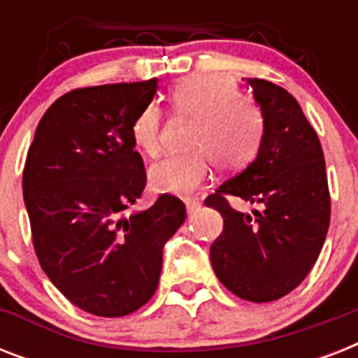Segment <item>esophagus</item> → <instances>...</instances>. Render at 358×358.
I'll return each mask as SVG.
<instances>
[{
  "label": "esophagus",
  "instance_id": "34e87169",
  "mask_svg": "<svg viewBox=\"0 0 358 358\" xmlns=\"http://www.w3.org/2000/svg\"><path fill=\"white\" fill-rule=\"evenodd\" d=\"M185 208H187V213L193 215V213L201 210V202L196 201V199H185Z\"/></svg>",
  "mask_w": 358,
  "mask_h": 358
}]
</instances>
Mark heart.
<instances>
[{"instance_id": "obj_1", "label": "heart", "mask_w": 358, "mask_h": 358, "mask_svg": "<svg viewBox=\"0 0 358 358\" xmlns=\"http://www.w3.org/2000/svg\"><path fill=\"white\" fill-rule=\"evenodd\" d=\"M238 85L217 74H193L171 89V109L196 120L189 139L191 154L167 157L150 171L152 187L159 193L187 195L210 174V159L221 171H238L250 163L266 135V115L252 98L239 96ZM163 113L150 103L131 126L135 146L146 156L163 150Z\"/></svg>"}]
</instances>
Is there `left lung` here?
<instances>
[{
  "label": "left lung",
  "instance_id": "1",
  "mask_svg": "<svg viewBox=\"0 0 358 358\" xmlns=\"http://www.w3.org/2000/svg\"><path fill=\"white\" fill-rule=\"evenodd\" d=\"M266 115L258 157L206 196L223 215L210 247L213 271L245 301H277L295 289L316 264L331 221V195L320 137L286 89L249 80ZM227 196L261 206L236 213Z\"/></svg>",
  "mask_w": 358,
  "mask_h": 358
}]
</instances>
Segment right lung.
Segmentation results:
<instances>
[{
    "instance_id": "add662e5",
    "label": "right lung",
    "mask_w": 358,
    "mask_h": 358,
    "mask_svg": "<svg viewBox=\"0 0 358 358\" xmlns=\"http://www.w3.org/2000/svg\"><path fill=\"white\" fill-rule=\"evenodd\" d=\"M157 81L83 87L50 106L25 157L24 201L38 264L81 310L128 316L154 295L163 245L185 221L178 196L124 215L146 184L131 126Z\"/></svg>"
}]
</instances>
